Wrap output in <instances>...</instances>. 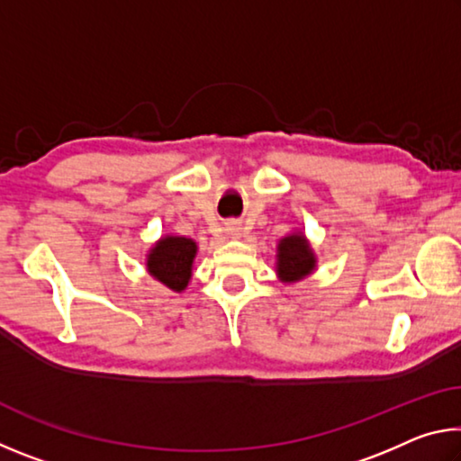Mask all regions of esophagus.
Here are the masks:
<instances>
[{"mask_svg": "<svg viewBox=\"0 0 461 461\" xmlns=\"http://www.w3.org/2000/svg\"><path fill=\"white\" fill-rule=\"evenodd\" d=\"M228 231H230V236H233V238L240 236V228H238V225H230Z\"/></svg>", "mask_w": 461, "mask_h": 461, "instance_id": "34e87169", "label": "esophagus"}]
</instances>
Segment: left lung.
<instances>
[{
	"mask_svg": "<svg viewBox=\"0 0 461 461\" xmlns=\"http://www.w3.org/2000/svg\"><path fill=\"white\" fill-rule=\"evenodd\" d=\"M317 267L313 248L309 246L303 233H291L278 241L276 248V272L283 283H296L309 276Z\"/></svg>",
	"mask_w": 461,
	"mask_h": 461,
	"instance_id": "1",
	"label": "left lung"
}]
</instances>
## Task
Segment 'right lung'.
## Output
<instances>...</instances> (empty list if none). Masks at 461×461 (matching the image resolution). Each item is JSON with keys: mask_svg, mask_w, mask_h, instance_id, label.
<instances>
[{"mask_svg": "<svg viewBox=\"0 0 461 461\" xmlns=\"http://www.w3.org/2000/svg\"><path fill=\"white\" fill-rule=\"evenodd\" d=\"M194 256H197V244L191 238L165 236L148 252L146 268L158 283L168 286L170 291L181 293L191 280Z\"/></svg>", "mask_w": 461, "mask_h": 461, "instance_id": "obj_1", "label": "right lung"}]
</instances>
